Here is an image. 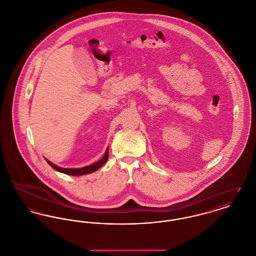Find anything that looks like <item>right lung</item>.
Returning a JSON list of instances; mask_svg holds the SVG:
<instances>
[{
    "mask_svg": "<svg viewBox=\"0 0 256 256\" xmlns=\"http://www.w3.org/2000/svg\"><path fill=\"white\" fill-rule=\"evenodd\" d=\"M108 155H109V149H106V152L104 154V156L99 160L98 162L88 166H84V168H60L58 166L52 164L50 160H48V158H46V160L48 162V164L56 170H58L59 172L68 174V176H84V174H88L92 172H94L96 170H98L108 160Z\"/></svg>",
    "mask_w": 256,
    "mask_h": 256,
    "instance_id": "add662e5",
    "label": "right lung"
}]
</instances>
